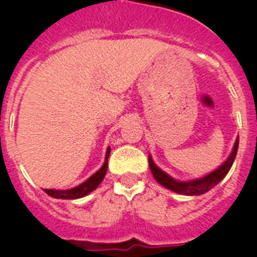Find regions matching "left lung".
Here are the masks:
<instances>
[{"instance_id": "left-lung-1", "label": "left lung", "mask_w": 257, "mask_h": 257, "mask_svg": "<svg viewBox=\"0 0 257 257\" xmlns=\"http://www.w3.org/2000/svg\"><path fill=\"white\" fill-rule=\"evenodd\" d=\"M238 143H239V139H237V142H235L234 148H233V152H231V154L229 156L228 160L222 163L219 169L212 171L211 174L206 175L205 178L198 179V180H192V181L174 180L171 176L165 174L162 170H160L156 165H154L151 156H149V167H151V171L152 174H153L154 179H156L161 185L167 188V189L174 190V192L180 193V194H185V196H199V194H203V193L212 189L216 184H219L222 179L225 178V175L229 172L231 165H233V162H234L235 156H237Z\"/></svg>"}]
</instances>
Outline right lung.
Returning <instances> with one entry per match:
<instances>
[{
  "mask_svg": "<svg viewBox=\"0 0 257 257\" xmlns=\"http://www.w3.org/2000/svg\"><path fill=\"white\" fill-rule=\"evenodd\" d=\"M109 154H110V148L106 149L105 162H104L103 167H101L97 172H95L91 178L87 179L85 183L78 185V187L72 188V189H68V190L45 189V192H46L50 197H54V198H61V199H77V198H81V197H85L86 194H88L90 192L96 189V188L99 187V184L103 181L104 176H105L106 174V169H108Z\"/></svg>",
  "mask_w": 257,
  "mask_h": 257,
  "instance_id": "add662e5",
  "label": "right lung"
}]
</instances>
